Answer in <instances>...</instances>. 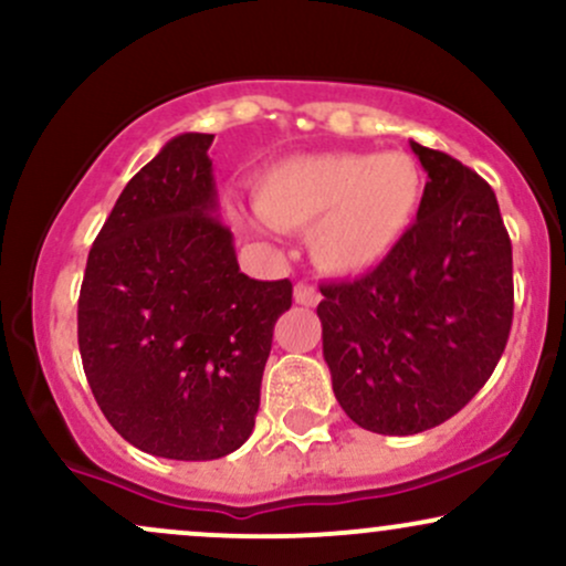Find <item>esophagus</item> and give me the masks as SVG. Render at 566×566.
<instances>
[{"label": "esophagus", "mask_w": 566, "mask_h": 566, "mask_svg": "<svg viewBox=\"0 0 566 566\" xmlns=\"http://www.w3.org/2000/svg\"><path fill=\"white\" fill-rule=\"evenodd\" d=\"M319 301H322V295L314 284H308V282L295 284V303L297 305H316Z\"/></svg>", "instance_id": "obj_1"}]
</instances>
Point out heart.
Wrapping results in <instances>:
<instances>
[{"mask_svg":"<svg viewBox=\"0 0 566 566\" xmlns=\"http://www.w3.org/2000/svg\"><path fill=\"white\" fill-rule=\"evenodd\" d=\"M255 210L279 231H308L324 274L361 276L399 250L426 199L407 151H327L274 161L255 175Z\"/></svg>","mask_w":566,"mask_h":566,"instance_id":"b5f03b06","label":"heart"}]
</instances>
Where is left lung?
I'll return each mask as SVG.
<instances>
[{
    "label": "left lung",
    "instance_id": "left-lung-1",
    "mask_svg": "<svg viewBox=\"0 0 566 566\" xmlns=\"http://www.w3.org/2000/svg\"><path fill=\"white\" fill-rule=\"evenodd\" d=\"M426 199L399 250L354 282L322 284V348L356 426L409 437L441 426L490 380L513 319V258L486 180L409 140Z\"/></svg>",
    "mask_w": 566,
    "mask_h": 566
}]
</instances>
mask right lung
<instances>
[{"mask_svg": "<svg viewBox=\"0 0 566 566\" xmlns=\"http://www.w3.org/2000/svg\"><path fill=\"white\" fill-rule=\"evenodd\" d=\"M172 138L125 186L90 250L80 354L122 439L170 460H216L244 444L261 407L274 324L292 282L239 271L218 220L207 148Z\"/></svg>", "mask_w": 566, "mask_h": 566, "instance_id": "add662e5", "label": "right lung"}]
</instances>
